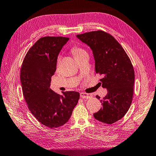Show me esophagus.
I'll list each match as a JSON object with an SVG mask.
<instances>
[{"label": "esophagus", "instance_id": "1", "mask_svg": "<svg viewBox=\"0 0 156 156\" xmlns=\"http://www.w3.org/2000/svg\"><path fill=\"white\" fill-rule=\"evenodd\" d=\"M80 96L82 98H85V99H90V98H92L93 97L92 94H87V93H84V92H82L80 94Z\"/></svg>", "mask_w": 156, "mask_h": 156}]
</instances>
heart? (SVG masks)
<instances>
[{
    "instance_id": "obj_1",
    "label": "heart",
    "mask_w": 156,
    "mask_h": 156,
    "mask_svg": "<svg viewBox=\"0 0 156 156\" xmlns=\"http://www.w3.org/2000/svg\"><path fill=\"white\" fill-rule=\"evenodd\" d=\"M72 52L74 55L75 58L79 57V56H81V55H83L84 54L87 53L85 50L82 49V48H77V47H74V48H73L72 49ZM58 60H59V58H58Z\"/></svg>"
}]
</instances>
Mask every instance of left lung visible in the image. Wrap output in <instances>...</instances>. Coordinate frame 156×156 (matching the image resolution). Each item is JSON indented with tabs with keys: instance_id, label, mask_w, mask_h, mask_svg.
Listing matches in <instances>:
<instances>
[{
	"instance_id": "left-lung-1",
	"label": "left lung",
	"mask_w": 156,
	"mask_h": 156,
	"mask_svg": "<svg viewBox=\"0 0 156 156\" xmlns=\"http://www.w3.org/2000/svg\"><path fill=\"white\" fill-rule=\"evenodd\" d=\"M77 37L92 49L96 72L102 75V87L107 89V95L100 100L102 107L94 116L103 123H115L126 114L131 104L135 81L133 65L121 45L104 31L86 32Z\"/></svg>"
}]
</instances>
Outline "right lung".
<instances>
[{"mask_svg":"<svg viewBox=\"0 0 156 156\" xmlns=\"http://www.w3.org/2000/svg\"><path fill=\"white\" fill-rule=\"evenodd\" d=\"M68 37H41L23 60L20 79L23 96L32 114L41 124L55 128L70 119L79 99L75 91L56 94L50 88L58 54Z\"/></svg>","mask_w":156,"mask_h":156,"instance_id":"add662e5","label":"right lung"}]
</instances>
